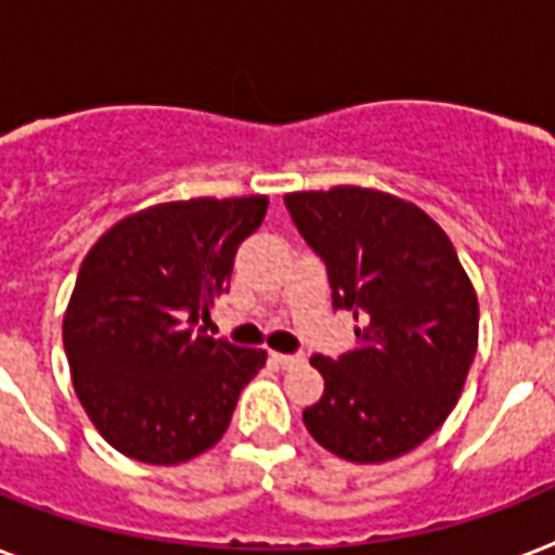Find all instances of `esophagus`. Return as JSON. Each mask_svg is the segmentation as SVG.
Masks as SVG:
<instances>
[{"instance_id": "esophagus-1", "label": "esophagus", "mask_w": 555, "mask_h": 555, "mask_svg": "<svg viewBox=\"0 0 555 555\" xmlns=\"http://www.w3.org/2000/svg\"><path fill=\"white\" fill-rule=\"evenodd\" d=\"M270 360L276 365H282V369H296V365H302L305 363V357L302 354H270Z\"/></svg>"}]
</instances>
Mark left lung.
I'll return each instance as SVG.
<instances>
[{
	"label": "left lung",
	"mask_w": 555,
	"mask_h": 555,
	"mask_svg": "<svg viewBox=\"0 0 555 555\" xmlns=\"http://www.w3.org/2000/svg\"><path fill=\"white\" fill-rule=\"evenodd\" d=\"M285 207L325 261L334 308L354 311L357 346L317 354L325 379L302 421L354 464H383L440 429L478 348V296L449 235L388 192H291Z\"/></svg>",
	"instance_id": "1"
}]
</instances>
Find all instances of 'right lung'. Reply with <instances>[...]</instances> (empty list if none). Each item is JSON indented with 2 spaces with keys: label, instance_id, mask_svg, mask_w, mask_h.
<instances>
[{
  "label": "right lung",
  "instance_id": "add662e5",
  "mask_svg": "<svg viewBox=\"0 0 555 555\" xmlns=\"http://www.w3.org/2000/svg\"><path fill=\"white\" fill-rule=\"evenodd\" d=\"M264 212V195L169 201L117 221L82 259L65 357L94 429L126 457L172 466L216 447L268 360L201 328Z\"/></svg>",
  "mask_w": 555,
  "mask_h": 555
}]
</instances>
